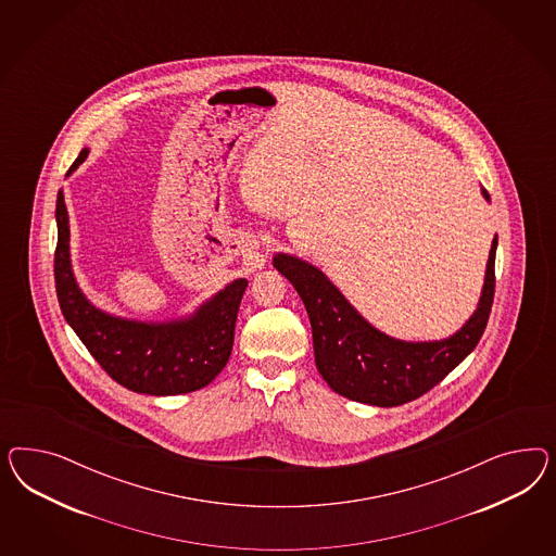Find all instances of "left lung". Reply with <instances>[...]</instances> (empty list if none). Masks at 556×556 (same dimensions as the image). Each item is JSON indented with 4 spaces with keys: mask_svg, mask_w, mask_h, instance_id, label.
I'll return each instance as SVG.
<instances>
[{
    "mask_svg": "<svg viewBox=\"0 0 556 556\" xmlns=\"http://www.w3.org/2000/svg\"><path fill=\"white\" fill-rule=\"evenodd\" d=\"M89 154L79 152L65 177ZM54 283L61 312L91 356L119 386L149 395H181L210 386L226 367L235 344L236 316L247 279H235L193 312L167 320H136L91 302L73 273L65 193L56 195Z\"/></svg>",
    "mask_w": 556,
    "mask_h": 556,
    "instance_id": "left-lung-1",
    "label": "left lung"
}]
</instances>
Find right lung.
<instances>
[{
    "label": "right lung",
    "mask_w": 556,
    "mask_h": 556,
    "mask_svg": "<svg viewBox=\"0 0 556 556\" xmlns=\"http://www.w3.org/2000/svg\"><path fill=\"white\" fill-rule=\"evenodd\" d=\"M481 193L489 202L488 191ZM495 251L497 236L491 242L485 281L471 318L440 340H402L381 332L326 273L295 254H275L273 267L302 298L312 324L316 367L330 389L361 404L395 407L438 386L481 340L493 303Z\"/></svg>",
    "instance_id": "right-lung-1"
}]
</instances>
